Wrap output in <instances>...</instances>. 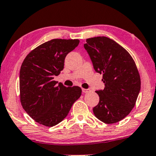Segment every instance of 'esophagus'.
I'll list each match as a JSON object with an SVG mask.
<instances>
[{"label": "esophagus", "instance_id": "1", "mask_svg": "<svg viewBox=\"0 0 156 156\" xmlns=\"http://www.w3.org/2000/svg\"><path fill=\"white\" fill-rule=\"evenodd\" d=\"M90 91V89L82 88V92H83L84 93H89Z\"/></svg>", "mask_w": 156, "mask_h": 156}]
</instances>
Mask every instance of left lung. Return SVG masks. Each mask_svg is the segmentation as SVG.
<instances>
[{"label":"left lung","instance_id":"1","mask_svg":"<svg viewBox=\"0 0 156 156\" xmlns=\"http://www.w3.org/2000/svg\"><path fill=\"white\" fill-rule=\"evenodd\" d=\"M84 47L95 71L103 74L104 90H96L98 105L93 107L101 121L113 124L125 118L134 107L141 87L140 73L131 55L111 38H87Z\"/></svg>","mask_w":156,"mask_h":156}]
</instances>
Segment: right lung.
Wrapping results in <instances>:
<instances>
[{
  "mask_svg": "<svg viewBox=\"0 0 156 156\" xmlns=\"http://www.w3.org/2000/svg\"><path fill=\"white\" fill-rule=\"evenodd\" d=\"M79 43V39H52L30 51L22 63L20 102L27 115L41 125L52 127L59 123L81 96L78 86L67 87L53 80L63 69L66 56Z\"/></svg>",
  "mask_w": 156,
  "mask_h": 156,
  "instance_id": "1",
  "label": "right lung"
}]
</instances>
